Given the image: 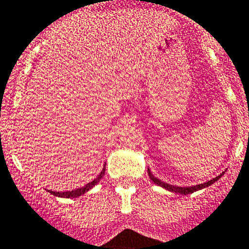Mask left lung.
<instances>
[{"instance_id": "1", "label": "left lung", "mask_w": 249, "mask_h": 249, "mask_svg": "<svg viewBox=\"0 0 249 249\" xmlns=\"http://www.w3.org/2000/svg\"><path fill=\"white\" fill-rule=\"evenodd\" d=\"M224 173H226V170L220 173L219 176L215 177V178L211 179V180H208V181H205V183H202V184L192 185V187H178V185H172V184H168V183H165V181H161L160 179H158L157 177H154L153 174H151L150 169H148L149 178L151 179V181H153L154 184H157V185H159V187L164 188V189H166L168 192H173V193L181 194V196H185V194H192V193H194V192H196V190H200V189H204V188L211 187V185L213 184V183H215L218 179L222 178V176H223Z\"/></svg>"}]
</instances>
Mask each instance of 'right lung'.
<instances>
[{"instance_id": "right-lung-1", "label": "right lung", "mask_w": 249, "mask_h": 249, "mask_svg": "<svg viewBox=\"0 0 249 249\" xmlns=\"http://www.w3.org/2000/svg\"><path fill=\"white\" fill-rule=\"evenodd\" d=\"M105 165H107V164H104V168L100 172V174H99L94 180H91L90 183L84 185V187L77 188V189H73V190H68V192H53V190H47V192L55 196H60V198H77V196H83V194H85L86 192H89V190L92 189L95 185L98 184L99 181H100V179L104 177V174H105Z\"/></svg>"}]
</instances>
